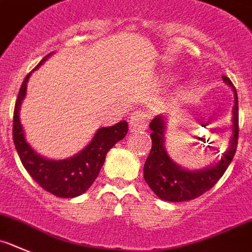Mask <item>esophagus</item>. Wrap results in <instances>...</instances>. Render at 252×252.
<instances>
[{
    "label": "esophagus",
    "instance_id": "obj_1",
    "mask_svg": "<svg viewBox=\"0 0 252 252\" xmlns=\"http://www.w3.org/2000/svg\"><path fill=\"white\" fill-rule=\"evenodd\" d=\"M147 128V113L144 110H135L129 121L130 131L146 130Z\"/></svg>",
    "mask_w": 252,
    "mask_h": 252
}]
</instances>
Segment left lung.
Here are the masks:
<instances>
[{"label": "left lung", "instance_id": "1", "mask_svg": "<svg viewBox=\"0 0 252 252\" xmlns=\"http://www.w3.org/2000/svg\"><path fill=\"white\" fill-rule=\"evenodd\" d=\"M233 92L232 108V137L228 147L221 157L199 169H187L177 164L169 157L165 147V131L168 118L159 114L153 118L149 124L152 138V151L144 163L143 174L156 196L168 202H185L199 197L216 185L230 165L236 153L239 139V99L233 84L227 76H222Z\"/></svg>", "mask_w": 252, "mask_h": 252}]
</instances>
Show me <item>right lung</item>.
I'll return each instance as SVG.
<instances>
[{
  "label": "right lung",
  "instance_id": "right-lung-1",
  "mask_svg": "<svg viewBox=\"0 0 252 252\" xmlns=\"http://www.w3.org/2000/svg\"><path fill=\"white\" fill-rule=\"evenodd\" d=\"M53 54L45 56L40 64L27 74L22 83L13 113V143L21 163L33 181L54 196L74 198L87 192L94 183L103 167L106 153L128 133V123L122 121L112 126H101L85 148L65 159H51L36 153L26 140L20 119V110L26 96L27 83L31 74L41 66Z\"/></svg>",
  "mask_w": 252,
  "mask_h": 252
}]
</instances>
